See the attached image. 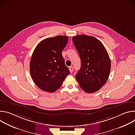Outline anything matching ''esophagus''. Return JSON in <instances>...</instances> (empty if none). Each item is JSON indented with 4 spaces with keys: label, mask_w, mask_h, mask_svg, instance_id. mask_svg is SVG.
Segmentation results:
<instances>
[{
    "label": "esophagus",
    "mask_w": 135,
    "mask_h": 135,
    "mask_svg": "<svg viewBox=\"0 0 135 135\" xmlns=\"http://www.w3.org/2000/svg\"><path fill=\"white\" fill-rule=\"evenodd\" d=\"M69 71H70V72L71 73L73 72V67L72 66H70V67H69Z\"/></svg>",
    "instance_id": "obj_1"
}]
</instances>
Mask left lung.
I'll use <instances>...</instances> for the list:
<instances>
[{"instance_id": "obj_1", "label": "left lung", "mask_w": 135, "mask_h": 135, "mask_svg": "<svg viewBox=\"0 0 135 135\" xmlns=\"http://www.w3.org/2000/svg\"><path fill=\"white\" fill-rule=\"evenodd\" d=\"M72 40L81 61L75 78L85 92L97 91L104 85L109 75L111 64L108 54L102 42L93 36L77 35Z\"/></svg>"}]
</instances>
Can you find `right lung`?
I'll list each match as a JSON object with an SVG mask.
<instances>
[{"label": "right lung", "mask_w": 135, "mask_h": 135, "mask_svg": "<svg viewBox=\"0 0 135 135\" xmlns=\"http://www.w3.org/2000/svg\"><path fill=\"white\" fill-rule=\"evenodd\" d=\"M68 41L66 36L47 38L35 48L30 62V72L34 83L43 91L54 92L58 90L70 74L62 55Z\"/></svg>", "instance_id": "obj_1"}]
</instances>
